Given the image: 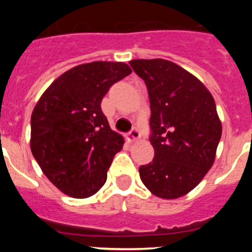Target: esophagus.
Returning a JSON list of instances; mask_svg holds the SVG:
<instances>
[{"mask_svg": "<svg viewBox=\"0 0 252 252\" xmlns=\"http://www.w3.org/2000/svg\"><path fill=\"white\" fill-rule=\"evenodd\" d=\"M140 136L141 135H140V131H139V129L138 128H133L130 131H129L128 140L130 142L136 141V140H139V139H140Z\"/></svg>", "mask_w": 252, "mask_h": 252, "instance_id": "esophagus-1", "label": "esophagus"}]
</instances>
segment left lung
I'll return each instance as SVG.
<instances>
[{
  "instance_id": "8db88e82",
  "label": "left lung",
  "mask_w": 252,
  "mask_h": 252,
  "mask_svg": "<svg viewBox=\"0 0 252 252\" xmlns=\"http://www.w3.org/2000/svg\"><path fill=\"white\" fill-rule=\"evenodd\" d=\"M149 91L152 162L140 166L141 182L156 196L177 199L210 171L222 135L215 100L204 84L171 61L134 60Z\"/></svg>"
}]
</instances>
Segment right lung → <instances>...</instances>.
<instances>
[{"instance_id": "right-lung-1", "label": "right lung", "mask_w": 252, "mask_h": 252, "mask_svg": "<svg viewBox=\"0 0 252 252\" xmlns=\"http://www.w3.org/2000/svg\"><path fill=\"white\" fill-rule=\"evenodd\" d=\"M131 73L122 62H91L63 73L42 94L32 114L30 147L55 187L77 199L97 192L124 139L110 128L101 101Z\"/></svg>"}]
</instances>
